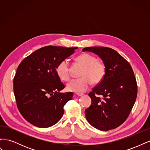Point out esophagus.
<instances>
[{"label": "esophagus", "mask_w": 150, "mask_h": 150, "mask_svg": "<svg viewBox=\"0 0 150 150\" xmlns=\"http://www.w3.org/2000/svg\"><path fill=\"white\" fill-rule=\"evenodd\" d=\"M76 95H77V96H83V95H84V94H83V93H77Z\"/></svg>", "instance_id": "obj_1"}]
</instances>
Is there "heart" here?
Instances as JSON below:
<instances>
[{
	"mask_svg": "<svg viewBox=\"0 0 150 150\" xmlns=\"http://www.w3.org/2000/svg\"><path fill=\"white\" fill-rule=\"evenodd\" d=\"M76 60L82 65L83 69L79 79H74L67 84V89L75 93H83L88 90L93 83H100L106 74V67L104 63L90 54L84 53L79 55ZM56 72L59 78L63 81L70 79V66L67 59L61 61L56 67Z\"/></svg>",
	"mask_w": 150,
	"mask_h": 150,
	"instance_id": "obj_1",
	"label": "heart"
}]
</instances>
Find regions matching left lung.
<instances>
[{"instance_id": "8db88e82", "label": "left lung", "mask_w": 150, "mask_h": 150, "mask_svg": "<svg viewBox=\"0 0 150 150\" xmlns=\"http://www.w3.org/2000/svg\"><path fill=\"white\" fill-rule=\"evenodd\" d=\"M83 51L97 54L106 67L103 80L88 94L91 104L85 110L86 119L99 130L115 129L128 118L137 97V83L132 67L110 47H89Z\"/></svg>"}]
</instances>
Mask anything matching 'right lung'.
<instances>
[{
	"label": "right lung",
	"mask_w": 150,
	"mask_h": 150,
	"mask_svg": "<svg viewBox=\"0 0 150 150\" xmlns=\"http://www.w3.org/2000/svg\"><path fill=\"white\" fill-rule=\"evenodd\" d=\"M77 49L45 46L26 57L18 66L13 81L17 106L32 125L48 128L61 119L63 107L72 99L73 93L59 92L65 86L56 67Z\"/></svg>",
	"instance_id": "obj_1"
}]
</instances>
